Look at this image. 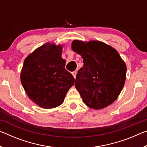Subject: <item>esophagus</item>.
I'll return each instance as SVG.
<instances>
[{
	"instance_id": "34e87169",
	"label": "esophagus",
	"mask_w": 147,
	"mask_h": 147,
	"mask_svg": "<svg viewBox=\"0 0 147 147\" xmlns=\"http://www.w3.org/2000/svg\"><path fill=\"white\" fill-rule=\"evenodd\" d=\"M73 76H74V79L76 78V74H77V71H74V72H73Z\"/></svg>"
}]
</instances>
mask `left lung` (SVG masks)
<instances>
[{"instance_id":"1","label":"left lung","mask_w":147,"mask_h":147,"mask_svg":"<svg viewBox=\"0 0 147 147\" xmlns=\"http://www.w3.org/2000/svg\"><path fill=\"white\" fill-rule=\"evenodd\" d=\"M71 48L83 59L74 85L84 102L94 109L110 105L125 83V62L115 49L102 41L74 40Z\"/></svg>"}]
</instances>
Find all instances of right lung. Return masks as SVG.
Returning a JSON list of instances; mask_svg holds the SVG:
<instances>
[{
    "label": "right lung",
    "instance_id": "obj_1",
    "mask_svg": "<svg viewBox=\"0 0 147 147\" xmlns=\"http://www.w3.org/2000/svg\"><path fill=\"white\" fill-rule=\"evenodd\" d=\"M62 49V45L49 42L36 49L24 61L20 76L21 84L29 98L42 108L60 106L74 84V77L65 69Z\"/></svg>",
    "mask_w": 147,
    "mask_h": 147
}]
</instances>
